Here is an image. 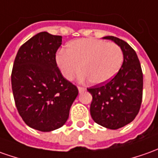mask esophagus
Masks as SVG:
<instances>
[{
	"mask_svg": "<svg viewBox=\"0 0 158 158\" xmlns=\"http://www.w3.org/2000/svg\"><path fill=\"white\" fill-rule=\"evenodd\" d=\"M78 89H79V93H82V92H84V91H85V88L81 87V86H78Z\"/></svg>",
	"mask_w": 158,
	"mask_h": 158,
	"instance_id": "esophagus-1",
	"label": "esophagus"
}]
</instances>
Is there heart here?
<instances>
[{
  "label": "heart",
  "instance_id": "1",
  "mask_svg": "<svg viewBox=\"0 0 158 158\" xmlns=\"http://www.w3.org/2000/svg\"><path fill=\"white\" fill-rule=\"evenodd\" d=\"M124 60L122 49L115 43L96 39H79L57 52L56 63L62 75L71 80L82 70V78L93 85L106 83L115 76Z\"/></svg>",
  "mask_w": 158,
  "mask_h": 158
}]
</instances>
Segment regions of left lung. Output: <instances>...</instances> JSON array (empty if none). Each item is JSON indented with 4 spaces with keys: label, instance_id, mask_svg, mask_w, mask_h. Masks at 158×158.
<instances>
[{
    "label": "left lung",
    "instance_id": "1",
    "mask_svg": "<svg viewBox=\"0 0 158 158\" xmlns=\"http://www.w3.org/2000/svg\"><path fill=\"white\" fill-rule=\"evenodd\" d=\"M116 43L124 54L118 73L106 84L88 88L93 96L91 116L103 127L117 130L138 115L143 97V73L138 55L128 43L114 36L103 37Z\"/></svg>",
    "mask_w": 158,
    "mask_h": 158
}]
</instances>
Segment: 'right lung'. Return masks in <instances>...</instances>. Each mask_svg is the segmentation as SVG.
<instances>
[{
  "mask_svg": "<svg viewBox=\"0 0 158 158\" xmlns=\"http://www.w3.org/2000/svg\"><path fill=\"white\" fill-rule=\"evenodd\" d=\"M62 37L39 33L24 43L14 62L12 90L18 112L29 127L52 131L69 117L78 88L62 76L55 53Z\"/></svg>",
  "mask_w": 158,
  "mask_h": 158,
  "instance_id": "obj_1",
  "label": "right lung"
}]
</instances>
